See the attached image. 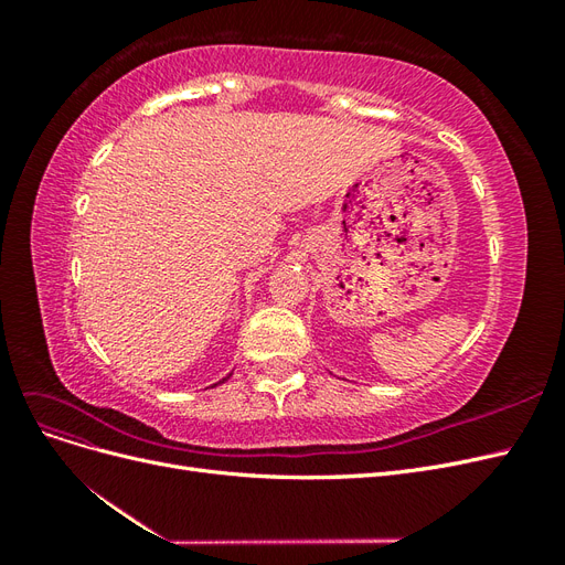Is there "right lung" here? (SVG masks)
<instances>
[{
	"label": "right lung",
	"instance_id": "1",
	"mask_svg": "<svg viewBox=\"0 0 565 565\" xmlns=\"http://www.w3.org/2000/svg\"><path fill=\"white\" fill-rule=\"evenodd\" d=\"M226 380H228V377H226ZM226 380H224V382H226ZM218 384H221V382H218Z\"/></svg>",
	"mask_w": 565,
	"mask_h": 565
}]
</instances>
